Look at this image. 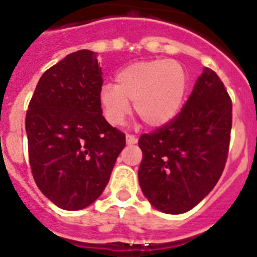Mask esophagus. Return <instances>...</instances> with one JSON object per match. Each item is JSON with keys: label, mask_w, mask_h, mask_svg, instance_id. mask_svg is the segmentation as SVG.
Listing matches in <instances>:
<instances>
[{"label": "esophagus", "mask_w": 257, "mask_h": 257, "mask_svg": "<svg viewBox=\"0 0 257 257\" xmlns=\"http://www.w3.org/2000/svg\"><path fill=\"white\" fill-rule=\"evenodd\" d=\"M126 143L128 145H134V144H136V143H138V139H136V138L134 135H130V134H127V135H126Z\"/></svg>", "instance_id": "esophagus-1"}]
</instances>
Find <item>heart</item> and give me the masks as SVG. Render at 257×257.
Segmentation results:
<instances>
[{
  "label": "heart",
  "mask_w": 257,
  "mask_h": 257,
  "mask_svg": "<svg viewBox=\"0 0 257 257\" xmlns=\"http://www.w3.org/2000/svg\"><path fill=\"white\" fill-rule=\"evenodd\" d=\"M117 86L105 83L100 90L104 117L119 126L131 112L148 126L158 127L172 119L187 90V74L183 65L169 59L138 61L117 74Z\"/></svg>",
  "instance_id": "b5f03b06"
}]
</instances>
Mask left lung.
<instances>
[{"mask_svg":"<svg viewBox=\"0 0 257 257\" xmlns=\"http://www.w3.org/2000/svg\"><path fill=\"white\" fill-rule=\"evenodd\" d=\"M230 131V96L219 76L205 68L180 113L140 136L139 184L151 205L172 215L198 205L224 171Z\"/></svg>","mask_w":257,"mask_h":257,"instance_id":"obj_1","label":"left lung"}]
</instances>
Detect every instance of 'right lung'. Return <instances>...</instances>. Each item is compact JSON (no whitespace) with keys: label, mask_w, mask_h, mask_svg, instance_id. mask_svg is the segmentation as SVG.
<instances>
[{"label":"right lung","mask_w":257,"mask_h":257,"mask_svg":"<svg viewBox=\"0 0 257 257\" xmlns=\"http://www.w3.org/2000/svg\"><path fill=\"white\" fill-rule=\"evenodd\" d=\"M101 76L94 51L72 52L42 74L27 110L32 174L63 210H82L100 197L126 145L101 115Z\"/></svg>","instance_id":"1"}]
</instances>
